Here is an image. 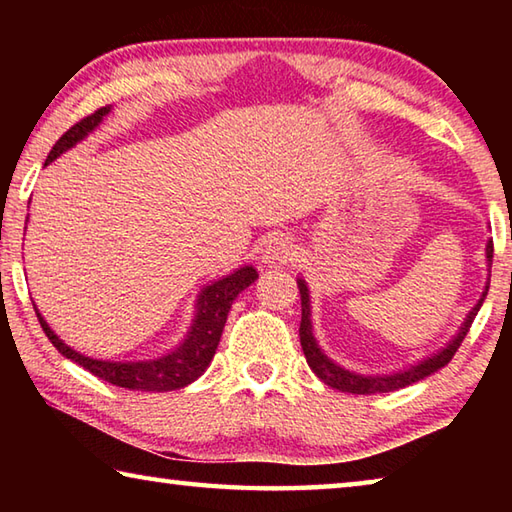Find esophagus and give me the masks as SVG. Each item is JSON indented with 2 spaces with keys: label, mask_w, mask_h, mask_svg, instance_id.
Masks as SVG:
<instances>
[{
  "label": "esophagus",
  "mask_w": 512,
  "mask_h": 512,
  "mask_svg": "<svg viewBox=\"0 0 512 512\" xmlns=\"http://www.w3.org/2000/svg\"><path fill=\"white\" fill-rule=\"evenodd\" d=\"M293 255V244L287 235H280V232H273L268 235L262 246V262L264 264H284L289 262Z\"/></svg>",
  "instance_id": "1"
}]
</instances>
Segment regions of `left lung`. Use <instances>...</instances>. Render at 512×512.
<instances>
[{
    "label": "left lung",
    "mask_w": 512,
    "mask_h": 512,
    "mask_svg": "<svg viewBox=\"0 0 512 512\" xmlns=\"http://www.w3.org/2000/svg\"><path fill=\"white\" fill-rule=\"evenodd\" d=\"M485 262L492 266V239H488L485 244ZM298 289H300V300H302V318H300V345L302 352H305V359L309 363V368L314 370V375L323 381V384L336 388L341 393H354V395H377V393H391V391H400V388H406L415 384V381L427 379L433 372H438L440 368H445L456 350L461 348V343L465 339V334L470 332V327L474 323L476 314L483 305L485 296H488L490 289V280L485 282V289L481 293V298L476 305L467 311L465 320L458 327V332L452 336V341H447L443 348L436 350L429 357L420 359L418 363H411L409 368L395 370V372H381V375H363V372L357 370H348L343 368L341 363H336L334 359H329L327 354L320 348L316 336H314V323H311V298H309V287L307 282L298 277Z\"/></svg>",
    "instance_id": "left-lung-1"
}]
</instances>
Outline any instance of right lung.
Returning a JSON list of instances; mask_svg holds the SVG:
<instances>
[{"label":"right lung","mask_w":512,"mask_h":512,"mask_svg":"<svg viewBox=\"0 0 512 512\" xmlns=\"http://www.w3.org/2000/svg\"><path fill=\"white\" fill-rule=\"evenodd\" d=\"M110 106L99 108L94 115L81 119L69 131L60 137L49 151L47 162H54L65 151L74 149L81 144L85 137L97 131L101 121L110 115ZM29 221V216H27ZM259 277L257 268L253 264H244L235 268V271L219 277L198 291L194 302V318L189 325L185 339L180 341L176 348L167 350L160 357H144V359H97L90 354H83L79 350L69 348V345L60 339V336L49 327L45 316L40 314L38 307L33 305L38 314L42 329H45L47 339L54 343V348L63 354L65 359L79 363L85 370H90L94 377H99L108 384H115L119 388H128V391H149V393H167L185 388L203 375L210 366L216 348H219L221 332L228 320V311L232 302L241 291L248 289Z\"/></svg>","instance_id":"add662e5"}]
</instances>
